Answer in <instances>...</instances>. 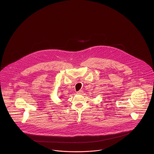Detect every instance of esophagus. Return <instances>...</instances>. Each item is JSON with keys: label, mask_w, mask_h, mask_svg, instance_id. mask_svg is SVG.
<instances>
[{"label": "esophagus", "mask_w": 154, "mask_h": 154, "mask_svg": "<svg viewBox=\"0 0 154 154\" xmlns=\"http://www.w3.org/2000/svg\"><path fill=\"white\" fill-rule=\"evenodd\" d=\"M82 93H83V91H82V90H80V91H79L77 92V94H82Z\"/></svg>", "instance_id": "esophagus-1"}]
</instances>
